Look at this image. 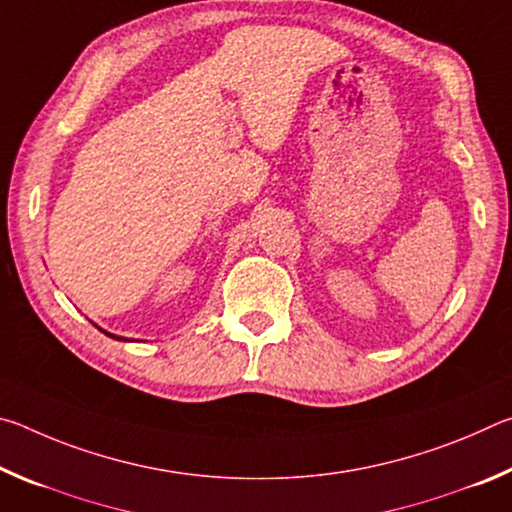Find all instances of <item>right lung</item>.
<instances>
[{
    "label": "right lung",
    "mask_w": 512,
    "mask_h": 512,
    "mask_svg": "<svg viewBox=\"0 0 512 512\" xmlns=\"http://www.w3.org/2000/svg\"><path fill=\"white\" fill-rule=\"evenodd\" d=\"M101 332H103V329H101ZM103 334H106V336H110V339H117V341H126V339H124V336H115V334H108V332H103Z\"/></svg>",
    "instance_id": "right-lung-1"
}]
</instances>
